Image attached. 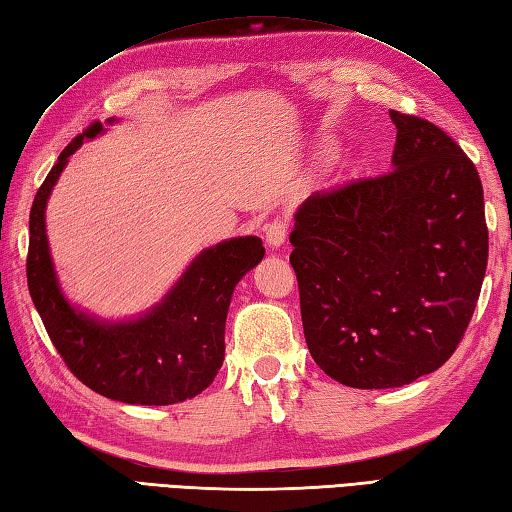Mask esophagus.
I'll return each mask as SVG.
<instances>
[{
  "mask_svg": "<svg viewBox=\"0 0 512 512\" xmlns=\"http://www.w3.org/2000/svg\"><path fill=\"white\" fill-rule=\"evenodd\" d=\"M266 242L268 246L273 248H279L284 242H286V235H288V224L286 219H275V222L266 224Z\"/></svg>",
  "mask_w": 512,
  "mask_h": 512,
  "instance_id": "34e87169",
  "label": "esophagus"
}]
</instances>
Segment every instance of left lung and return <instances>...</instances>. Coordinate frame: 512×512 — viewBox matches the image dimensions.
Instances as JSON below:
<instances>
[{
	"mask_svg": "<svg viewBox=\"0 0 512 512\" xmlns=\"http://www.w3.org/2000/svg\"><path fill=\"white\" fill-rule=\"evenodd\" d=\"M393 168L310 195L290 264L315 364L350 388H397L462 342L488 264L484 188L442 128L390 110Z\"/></svg>",
	"mask_w": 512,
	"mask_h": 512,
	"instance_id": "left-lung-1",
	"label": "left lung"
}]
</instances>
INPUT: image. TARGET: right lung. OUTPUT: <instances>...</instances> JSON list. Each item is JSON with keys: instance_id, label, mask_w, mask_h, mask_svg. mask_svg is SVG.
I'll use <instances>...</instances> for the list:
<instances>
[{"instance_id": "add662e5", "label": "right lung", "mask_w": 512, "mask_h": 512, "mask_svg": "<svg viewBox=\"0 0 512 512\" xmlns=\"http://www.w3.org/2000/svg\"><path fill=\"white\" fill-rule=\"evenodd\" d=\"M99 133H104L102 122L77 135L37 190L26 259L30 297L64 364L90 390L124 404H179L213 384L224 364L230 297L266 250L253 235L202 250L162 302L137 319L106 322L70 306L50 259L46 204L68 157Z\"/></svg>"}]
</instances>
